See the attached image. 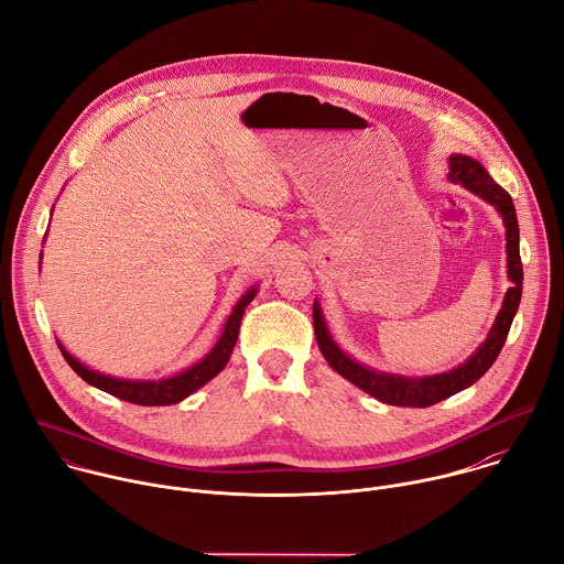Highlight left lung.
<instances>
[{
  "instance_id": "obj_1",
  "label": "left lung",
  "mask_w": 564,
  "mask_h": 564,
  "mask_svg": "<svg viewBox=\"0 0 564 564\" xmlns=\"http://www.w3.org/2000/svg\"><path fill=\"white\" fill-rule=\"evenodd\" d=\"M447 178L456 185H463L467 192L476 194L485 203H489L502 218L505 225V240H507V278L511 286L505 293L502 306L485 337V341L471 352V357L465 359V364L438 372V375H423V377H405L394 372L375 370L370 366H364L355 361L350 355H346L339 344L333 339L328 324L324 319L322 306L315 300L313 302V326H315V339L317 346L328 361V366L339 372L344 379L368 392L370 397L388 403V405H401V408H427L434 405L471 383H476L496 361L500 348L505 346L509 326L513 322V315L520 304L522 295V262H520V249H518V218L511 203V196L487 174V170L471 156L465 154H452L449 156V174Z\"/></svg>"
}]
</instances>
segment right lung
<instances>
[{
	"label": "right lung",
	"mask_w": 564,
	"mask_h": 564,
	"mask_svg": "<svg viewBox=\"0 0 564 564\" xmlns=\"http://www.w3.org/2000/svg\"><path fill=\"white\" fill-rule=\"evenodd\" d=\"M256 293H258V286L247 289L245 295L231 308V313H229V317H227V322L223 326V333H220L218 341L214 344V348L200 361H196L194 366H189V368H185V370H181V372H176L172 377H163V379H123V377H112V375L93 370L86 364H82L77 357H73L64 348L62 341H57V346H59L64 359L68 361V366L84 381H88L90 386H95V388H99V390H104V392H108V394H112L117 399L137 403V405H172V403H178V401L187 399L198 388H203L207 381H212L227 366V361H229V357L234 352V346L238 341V333H240V322H242L245 308L251 304Z\"/></svg>",
	"instance_id": "obj_1"
}]
</instances>
